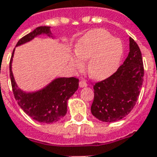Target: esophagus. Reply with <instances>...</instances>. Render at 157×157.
<instances>
[{
    "mask_svg": "<svg viewBox=\"0 0 157 157\" xmlns=\"http://www.w3.org/2000/svg\"><path fill=\"white\" fill-rule=\"evenodd\" d=\"M87 83H86V81H81L80 82H79V86L81 88H84V87H86L87 86Z\"/></svg>",
    "mask_w": 157,
    "mask_h": 157,
    "instance_id": "1",
    "label": "esophagus"
}]
</instances>
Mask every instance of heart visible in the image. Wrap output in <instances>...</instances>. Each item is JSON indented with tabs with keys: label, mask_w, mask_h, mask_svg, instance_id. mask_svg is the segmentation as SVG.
I'll use <instances>...</instances> for the list:
<instances>
[{
	"label": "heart",
	"mask_w": 157,
	"mask_h": 157,
	"mask_svg": "<svg viewBox=\"0 0 157 157\" xmlns=\"http://www.w3.org/2000/svg\"><path fill=\"white\" fill-rule=\"evenodd\" d=\"M123 54V45L120 39L113 38L101 29L89 31L76 44V52L70 59L77 71L85 68L84 59H89L88 71L97 80H104L111 76L118 68Z\"/></svg>",
	"instance_id": "obj_1"
}]
</instances>
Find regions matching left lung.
<instances>
[{
  "label": "left lung",
  "mask_w": 157,
  "mask_h": 157,
  "mask_svg": "<svg viewBox=\"0 0 157 157\" xmlns=\"http://www.w3.org/2000/svg\"><path fill=\"white\" fill-rule=\"evenodd\" d=\"M130 52L114 74L94 85L92 114L105 123H113L127 115L136 105L144 81V69L140 49L129 39Z\"/></svg>",
  "instance_id": "left-lung-1"
}]
</instances>
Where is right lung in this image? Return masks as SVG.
Wrapping results in <instances>:
<instances>
[{
  "label": "right lung",
  "mask_w": 157,
  "mask_h": 157,
  "mask_svg": "<svg viewBox=\"0 0 157 157\" xmlns=\"http://www.w3.org/2000/svg\"><path fill=\"white\" fill-rule=\"evenodd\" d=\"M50 26H39L32 32L22 37L16 47L31 41L41 34L53 37ZM15 50V49H14ZM14 50L10 63V76L13 92L17 104L28 116L37 122L52 123L57 122L67 114V103L79 86L76 77H59L49 83L46 87L35 92L26 93L19 89L12 72V61Z\"/></svg>",
  "instance_id": "1"
}]
</instances>
